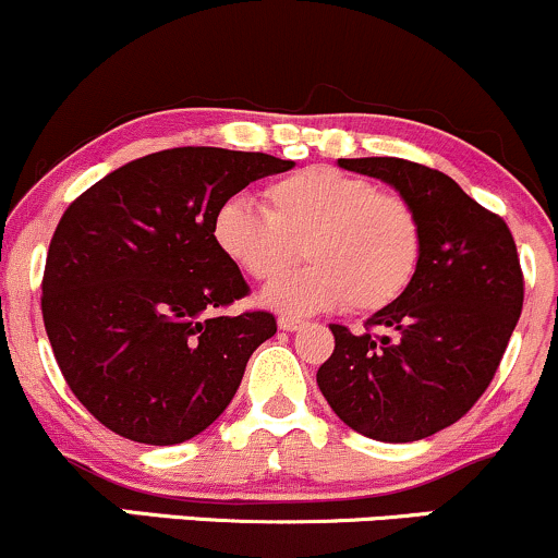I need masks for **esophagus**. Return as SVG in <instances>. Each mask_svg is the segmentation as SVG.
I'll list each match as a JSON object with an SVG mask.
<instances>
[{
	"label": "esophagus",
	"instance_id": "esophagus-1",
	"mask_svg": "<svg viewBox=\"0 0 558 558\" xmlns=\"http://www.w3.org/2000/svg\"><path fill=\"white\" fill-rule=\"evenodd\" d=\"M303 324H305V322H300V318L279 316V329H284V331H295V329L303 327Z\"/></svg>",
	"mask_w": 558,
	"mask_h": 558
}]
</instances>
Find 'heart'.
<instances>
[{"label":"heart","instance_id":"heart-1","mask_svg":"<svg viewBox=\"0 0 558 558\" xmlns=\"http://www.w3.org/2000/svg\"><path fill=\"white\" fill-rule=\"evenodd\" d=\"M266 210L229 197L213 213L216 247L247 274L268 281L294 262L312 263L266 290V303L313 313L348 303L379 311L405 292L422 260V218L409 197L335 166H308L263 190Z\"/></svg>","mask_w":558,"mask_h":558}]
</instances>
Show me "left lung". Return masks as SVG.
Masks as SVG:
<instances>
[{
	"instance_id": "1",
	"label": "left lung",
	"mask_w": 558,
	"mask_h": 558,
	"mask_svg": "<svg viewBox=\"0 0 558 558\" xmlns=\"http://www.w3.org/2000/svg\"><path fill=\"white\" fill-rule=\"evenodd\" d=\"M414 203L422 260L396 303L353 335L329 324L335 350L318 368L324 398L350 429L411 442L466 416L496 377L524 303L517 242L442 171L403 158L340 160Z\"/></svg>"
}]
</instances>
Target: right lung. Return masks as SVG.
Listing matches in <instances>:
<instances>
[{"label": "right lung", "mask_w": 558, "mask_h": 558, "mask_svg": "<svg viewBox=\"0 0 558 558\" xmlns=\"http://www.w3.org/2000/svg\"><path fill=\"white\" fill-rule=\"evenodd\" d=\"M292 166L173 147L126 162L68 205L49 242L41 316L62 377L99 424L177 446L223 414L277 318L223 316L250 287L213 242V213Z\"/></svg>", "instance_id": "1"}]
</instances>
